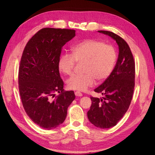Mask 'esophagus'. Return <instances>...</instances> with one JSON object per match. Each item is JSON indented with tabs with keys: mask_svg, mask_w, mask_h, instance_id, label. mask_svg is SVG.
<instances>
[{
	"mask_svg": "<svg viewBox=\"0 0 155 155\" xmlns=\"http://www.w3.org/2000/svg\"><path fill=\"white\" fill-rule=\"evenodd\" d=\"M74 94L77 97H82V96H83V94H82L81 92H79V91H76Z\"/></svg>",
	"mask_w": 155,
	"mask_h": 155,
	"instance_id": "1",
	"label": "esophagus"
}]
</instances>
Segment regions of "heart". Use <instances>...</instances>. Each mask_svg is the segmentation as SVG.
<instances>
[{"mask_svg": "<svg viewBox=\"0 0 155 155\" xmlns=\"http://www.w3.org/2000/svg\"><path fill=\"white\" fill-rule=\"evenodd\" d=\"M117 54L113 45L97 39H87L72 48V54H62L58 68L62 73L72 74L76 62H84L83 74H75L67 81L69 88L80 91L93 87L96 80L102 82L109 77L116 64Z\"/></svg>", "mask_w": 155, "mask_h": 155, "instance_id": "1", "label": "heart"}]
</instances>
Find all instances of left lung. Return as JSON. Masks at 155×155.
Segmentation results:
<instances>
[{"mask_svg": "<svg viewBox=\"0 0 155 155\" xmlns=\"http://www.w3.org/2000/svg\"><path fill=\"white\" fill-rule=\"evenodd\" d=\"M116 41L119 53L114 70L104 83L94 90L104 95L101 99L91 97L87 117L100 128L114 127L126 113L132 101L135 78V62L129 46L123 38L107 31H98Z\"/></svg>", "mask_w": 155, "mask_h": 155, "instance_id": "left-lung-1", "label": "left lung"}]
</instances>
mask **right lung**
I'll return each mask as SVG.
<instances>
[{"label": "right lung", "instance_id": "add662e5", "mask_svg": "<svg viewBox=\"0 0 155 155\" xmlns=\"http://www.w3.org/2000/svg\"><path fill=\"white\" fill-rule=\"evenodd\" d=\"M74 36L73 29L42 28L28 41L22 52L18 69L22 106L28 117L45 129L63 123L75 98L73 91L63 89L58 65L62 47ZM56 91L59 93L57 96Z\"/></svg>", "mask_w": 155, "mask_h": 155}]
</instances>
